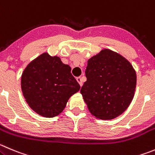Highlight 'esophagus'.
<instances>
[{"mask_svg":"<svg viewBox=\"0 0 155 155\" xmlns=\"http://www.w3.org/2000/svg\"><path fill=\"white\" fill-rule=\"evenodd\" d=\"M76 80H77V82H79V85H80V86H82V78H81V77H77V78H76Z\"/></svg>","mask_w":155,"mask_h":155,"instance_id":"obj_1","label":"esophagus"}]
</instances>
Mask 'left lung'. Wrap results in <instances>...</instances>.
Wrapping results in <instances>:
<instances>
[{"label":"left lung","mask_w":155,"mask_h":155,"mask_svg":"<svg viewBox=\"0 0 155 155\" xmlns=\"http://www.w3.org/2000/svg\"><path fill=\"white\" fill-rule=\"evenodd\" d=\"M85 76L80 92L93 116L112 120L127 109L134 97L136 74L125 58L104 49L88 60Z\"/></svg>","instance_id":"8db88e82"}]
</instances>
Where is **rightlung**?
<instances>
[{
    "label": "right lung",
    "mask_w": 155,
    "mask_h": 155,
    "mask_svg": "<svg viewBox=\"0 0 155 155\" xmlns=\"http://www.w3.org/2000/svg\"><path fill=\"white\" fill-rule=\"evenodd\" d=\"M21 88L30 107L45 117L61 114L70 96L80 85L71 73V67L58 57L47 53L31 61L23 71Z\"/></svg>",
    "instance_id": "1"
}]
</instances>
